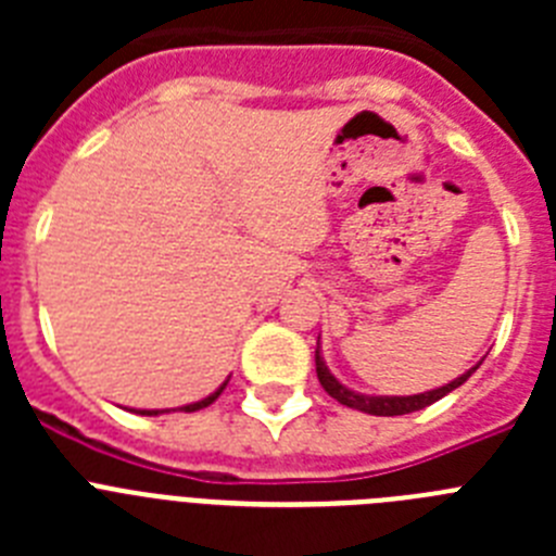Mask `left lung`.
Here are the masks:
<instances>
[{"label":"left lung","instance_id":"left-lung-1","mask_svg":"<svg viewBox=\"0 0 556 556\" xmlns=\"http://www.w3.org/2000/svg\"><path fill=\"white\" fill-rule=\"evenodd\" d=\"M314 362H317V378H320L323 390L328 392L331 397H337L339 404L342 406H351V409H358V412H367V415H378V417H395V415H409V412H417V409H426V406H431L434 401H440L443 395H448L451 390H456V387H462L465 381H468L470 376H473L476 370H479V365L470 367L468 372H462L459 378H454L451 384L445 387H437V390H429V392H420V395H358V392L348 390V387H342L337 381V378L328 372L326 362H323L320 356V339H317V351H314Z\"/></svg>","mask_w":556,"mask_h":556}]
</instances>
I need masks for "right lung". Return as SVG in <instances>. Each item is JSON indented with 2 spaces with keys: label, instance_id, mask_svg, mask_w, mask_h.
<instances>
[{
  "label": "right lung",
  "instance_id": "add662e5",
  "mask_svg": "<svg viewBox=\"0 0 556 556\" xmlns=\"http://www.w3.org/2000/svg\"><path fill=\"white\" fill-rule=\"evenodd\" d=\"M225 387H228V381H225V384H223V387H219V390H217V392H211V395H208V397H203V401H198V404L180 406V409H184V412H198V409H203V406L214 404V401H217V397H219V395H223V390H225ZM139 415H161V412H159V409H141V412H139Z\"/></svg>",
  "mask_w": 556,
  "mask_h": 556
}]
</instances>
